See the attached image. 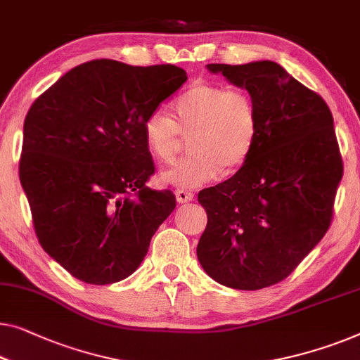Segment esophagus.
<instances>
[{
	"label": "esophagus",
	"instance_id": "1",
	"mask_svg": "<svg viewBox=\"0 0 360 360\" xmlns=\"http://www.w3.org/2000/svg\"><path fill=\"white\" fill-rule=\"evenodd\" d=\"M175 196H176V201H179V202H188V201L193 200V196H195V195H193V191L179 188V190H175Z\"/></svg>",
	"mask_w": 360,
	"mask_h": 360
}]
</instances>
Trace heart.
Wrapping results in <instances>:
<instances>
[{"mask_svg":"<svg viewBox=\"0 0 360 360\" xmlns=\"http://www.w3.org/2000/svg\"><path fill=\"white\" fill-rule=\"evenodd\" d=\"M259 117L255 101L242 89L198 82L174 103V118L153 110L144 118L143 136L150 155L162 165L175 162L190 138V155L162 174L165 184L196 188L240 170L258 141Z\"/></svg>","mask_w":360,"mask_h":360,"instance_id":"b5f03b06","label":"heart"}]
</instances>
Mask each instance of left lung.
I'll use <instances>...</instances> for the list:
<instances>
[{"instance_id":"obj_1","label":"left lung","mask_w":360,"mask_h":360,"mask_svg":"<svg viewBox=\"0 0 360 360\" xmlns=\"http://www.w3.org/2000/svg\"><path fill=\"white\" fill-rule=\"evenodd\" d=\"M207 68L248 91L259 133L248 162L198 195L207 214L198 259L219 284L258 290L288 278L330 229L342 179L340 146L326 102L283 66Z\"/></svg>"}]
</instances>
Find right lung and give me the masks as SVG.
<instances>
[{"mask_svg": "<svg viewBox=\"0 0 360 360\" xmlns=\"http://www.w3.org/2000/svg\"><path fill=\"white\" fill-rule=\"evenodd\" d=\"M186 79L175 65L92 60L29 108L20 185L41 248L75 278L96 285L128 278L175 210L170 190L146 186L155 167L143 123Z\"/></svg>", "mask_w": 360, "mask_h": 360, "instance_id": "1", "label": "right lung"}]
</instances>
